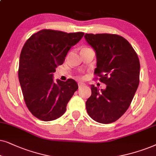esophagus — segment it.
<instances>
[{
	"label": "esophagus",
	"mask_w": 156,
	"mask_h": 156,
	"mask_svg": "<svg viewBox=\"0 0 156 156\" xmlns=\"http://www.w3.org/2000/svg\"><path fill=\"white\" fill-rule=\"evenodd\" d=\"M85 86L84 83H83V82H79V83H78V87H79V88H80V87H82V86Z\"/></svg>",
	"instance_id": "esophagus-1"
}]
</instances>
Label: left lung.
I'll return each instance as SVG.
<instances>
[{
	"label": "left lung",
	"instance_id": "left-lung-1",
	"mask_svg": "<svg viewBox=\"0 0 156 156\" xmlns=\"http://www.w3.org/2000/svg\"><path fill=\"white\" fill-rule=\"evenodd\" d=\"M85 38L96 53L94 73L106 85L101 90L91 85L86 103L90 117L100 123H111L129 108L139 85L140 61L129 42L116 34L86 33Z\"/></svg>",
	"mask_w": 156,
	"mask_h": 156
}]
</instances>
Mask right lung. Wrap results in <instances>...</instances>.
I'll use <instances>...</instances> for the list:
<instances>
[{
	"instance_id": "obj_1",
	"label": "right lung",
	"mask_w": 156,
	"mask_h": 156,
	"mask_svg": "<svg viewBox=\"0 0 156 156\" xmlns=\"http://www.w3.org/2000/svg\"><path fill=\"white\" fill-rule=\"evenodd\" d=\"M84 33L43 29L29 38L20 55L18 78L26 106L35 117L51 121L63 115L78 86L73 79L53 81V73Z\"/></svg>"
}]
</instances>
